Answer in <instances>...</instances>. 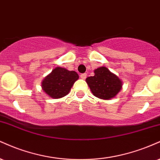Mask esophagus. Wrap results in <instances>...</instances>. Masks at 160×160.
<instances>
[{
  "mask_svg": "<svg viewBox=\"0 0 160 160\" xmlns=\"http://www.w3.org/2000/svg\"><path fill=\"white\" fill-rule=\"evenodd\" d=\"M80 77L82 79H85V78H87V74H86V73H82V74L80 75Z\"/></svg>",
  "mask_w": 160,
  "mask_h": 160,
  "instance_id": "obj_1",
  "label": "esophagus"
}]
</instances>
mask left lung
Segmentation results:
<instances>
[{
  "label": "left lung",
  "mask_w": 160,
  "mask_h": 160,
  "mask_svg": "<svg viewBox=\"0 0 160 160\" xmlns=\"http://www.w3.org/2000/svg\"><path fill=\"white\" fill-rule=\"evenodd\" d=\"M94 73L93 76L86 78V82L95 97L102 99H110L121 91V81L108 68L99 67L95 69Z\"/></svg>",
  "instance_id": "1"
}]
</instances>
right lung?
<instances>
[{
	"label": "right lung",
	"mask_w": 160,
	"mask_h": 160,
	"mask_svg": "<svg viewBox=\"0 0 160 160\" xmlns=\"http://www.w3.org/2000/svg\"><path fill=\"white\" fill-rule=\"evenodd\" d=\"M78 78V75L75 71L57 67L44 78L42 88L52 98H61L69 93L73 84Z\"/></svg>",
	"instance_id": "add662e5"
}]
</instances>
